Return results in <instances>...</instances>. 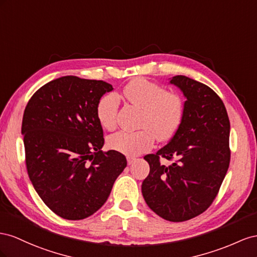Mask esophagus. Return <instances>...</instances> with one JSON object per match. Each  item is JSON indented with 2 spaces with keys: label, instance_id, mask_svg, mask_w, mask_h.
<instances>
[{
  "label": "esophagus",
  "instance_id": "34e87169",
  "mask_svg": "<svg viewBox=\"0 0 257 257\" xmlns=\"http://www.w3.org/2000/svg\"><path fill=\"white\" fill-rule=\"evenodd\" d=\"M136 157H133V156H127V161H128V165H131V164H134L135 161H136Z\"/></svg>",
  "mask_w": 257,
  "mask_h": 257
}]
</instances>
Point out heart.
<instances>
[{"mask_svg": "<svg viewBox=\"0 0 257 257\" xmlns=\"http://www.w3.org/2000/svg\"><path fill=\"white\" fill-rule=\"evenodd\" d=\"M122 96L142 108L136 131L120 130L108 138L109 148L135 156L153 148L158 141L171 139L180 128L185 114L184 99L178 92L167 91L164 86L145 78H135L123 87ZM119 99L114 92L103 94L98 101L97 117L101 126L112 130L117 124Z\"/></svg>", "mask_w": 257, "mask_h": 257, "instance_id": "b5f03b06", "label": "heart"}]
</instances>
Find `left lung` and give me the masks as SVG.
Wrapping results in <instances>:
<instances>
[{
	"mask_svg": "<svg viewBox=\"0 0 257 257\" xmlns=\"http://www.w3.org/2000/svg\"><path fill=\"white\" fill-rule=\"evenodd\" d=\"M186 97L185 114L170 142L145 155L150 173L142 183L148 206L170 222L203 213L215 199L230 161V123L222 99L184 75L170 80ZM173 163L164 165L160 158Z\"/></svg>",
	"mask_w": 257,
	"mask_h": 257,
	"instance_id": "1",
	"label": "left lung"
}]
</instances>
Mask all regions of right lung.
Returning <instances> with one entry per match:
<instances>
[{"instance_id": "1", "label": "right lung", "mask_w": 257, "mask_h": 257, "mask_svg": "<svg viewBox=\"0 0 257 257\" xmlns=\"http://www.w3.org/2000/svg\"><path fill=\"white\" fill-rule=\"evenodd\" d=\"M112 90L103 80L63 76L42 86L26 106L21 134L29 178L62 218L77 221L97 212L127 166L121 153L102 151L97 104Z\"/></svg>"}]
</instances>
